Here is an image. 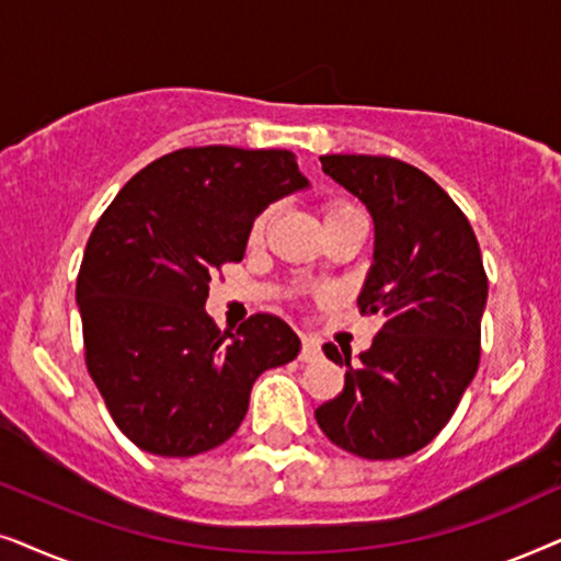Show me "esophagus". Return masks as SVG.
Masks as SVG:
<instances>
[{"mask_svg": "<svg viewBox=\"0 0 561 561\" xmlns=\"http://www.w3.org/2000/svg\"><path fill=\"white\" fill-rule=\"evenodd\" d=\"M320 354H323V343H320V339H316V335H302V362H316Z\"/></svg>", "mask_w": 561, "mask_h": 561, "instance_id": "esophagus-1", "label": "esophagus"}]
</instances>
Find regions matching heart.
Here are the masks:
<instances>
[{
	"mask_svg": "<svg viewBox=\"0 0 561 561\" xmlns=\"http://www.w3.org/2000/svg\"><path fill=\"white\" fill-rule=\"evenodd\" d=\"M358 210L354 205H348V203H328L325 205V220H333V218H343V215H356ZM268 220H272V210H264L259 215L256 220H253V226H251V233H249V238H251V243H259L261 238H264V233H266V226H268Z\"/></svg>",
	"mask_w": 561,
	"mask_h": 561,
	"instance_id": "1",
	"label": "heart"
}]
</instances>
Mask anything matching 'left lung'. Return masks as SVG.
Segmentation results:
<instances>
[{"mask_svg":"<svg viewBox=\"0 0 561 561\" xmlns=\"http://www.w3.org/2000/svg\"><path fill=\"white\" fill-rule=\"evenodd\" d=\"M320 163L375 222V261L358 308L382 318V328L358 358L325 343V356L346 367V382L316 421L343 451L400 459L436 438L477 375L488 305L480 243L421 169L356 153L320 156Z\"/></svg>","mask_w":561,"mask_h":561,"instance_id":"obj_1","label":"left lung"}]
</instances>
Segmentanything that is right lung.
<instances>
[{
    "label": "right lung",
    "instance_id": "right-lung-1",
    "mask_svg": "<svg viewBox=\"0 0 561 561\" xmlns=\"http://www.w3.org/2000/svg\"><path fill=\"white\" fill-rule=\"evenodd\" d=\"M310 182L293 151L182 148L138 171L89 236L77 279L87 369L112 421L156 457L226 444L261 371L300 354L285 320L256 312L220 333L205 302L241 261L253 220Z\"/></svg>",
    "mask_w": 561,
    "mask_h": 561
}]
</instances>
